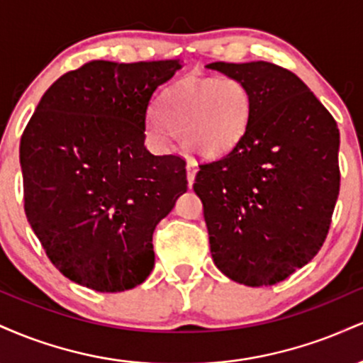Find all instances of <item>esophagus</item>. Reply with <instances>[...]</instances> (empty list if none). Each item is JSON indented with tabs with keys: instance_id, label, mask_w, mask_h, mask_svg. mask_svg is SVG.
Returning a JSON list of instances; mask_svg holds the SVG:
<instances>
[{
	"instance_id": "34e87169",
	"label": "esophagus",
	"mask_w": 363,
	"mask_h": 363,
	"mask_svg": "<svg viewBox=\"0 0 363 363\" xmlns=\"http://www.w3.org/2000/svg\"><path fill=\"white\" fill-rule=\"evenodd\" d=\"M186 170H187V184L191 186L194 182V176H196V164H194L193 160L187 162Z\"/></svg>"
}]
</instances>
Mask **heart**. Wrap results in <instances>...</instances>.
<instances>
[{
	"instance_id": "1",
	"label": "heart",
	"mask_w": 363,
	"mask_h": 363,
	"mask_svg": "<svg viewBox=\"0 0 363 363\" xmlns=\"http://www.w3.org/2000/svg\"><path fill=\"white\" fill-rule=\"evenodd\" d=\"M251 116V91L237 78H184L162 94L147 129L157 143L167 145L172 133L191 155L216 158L242 143Z\"/></svg>"
}]
</instances>
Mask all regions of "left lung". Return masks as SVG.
<instances>
[{"label": "left lung", "instance_id": "left-lung-1", "mask_svg": "<svg viewBox=\"0 0 363 363\" xmlns=\"http://www.w3.org/2000/svg\"><path fill=\"white\" fill-rule=\"evenodd\" d=\"M252 97L247 135L235 150L203 162L210 251L225 277L268 286L306 266L326 240L340 194V129L297 74L266 61L211 62Z\"/></svg>", "mask_w": 363, "mask_h": 363}]
</instances>
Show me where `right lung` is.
Wrapping results in <instances>:
<instances>
[{
  "label": "right lung",
  "mask_w": 363,
  "mask_h": 363,
  "mask_svg": "<svg viewBox=\"0 0 363 363\" xmlns=\"http://www.w3.org/2000/svg\"><path fill=\"white\" fill-rule=\"evenodd\" d=\"M179 60L90 61L49 86L20 140L23 203L45 254L97 291L143 283L152 237L187 189L186 162L145 147L153 94Z\"/></svg>",
  "instance_id": "right-lung-1"
}]
</instances>
